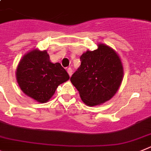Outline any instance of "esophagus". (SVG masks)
<instances>
[{
	"instance_id": "obj_1",
	"label": "esophagus",
	"mask_w": 151,
	"mask_h": 151,
	"mask_svg": "<svg viewBox=\"0 0 151 151\" xmlns=\"http://www.w3.org/2000/svg\"><path fill=\"white\" fill-rule=\"evenodd\" d=\"M67 71H68V74H69V76H71L72 75V72H73V70H72L71 68H68V69H67Z\"/></svg>"
}]
</instances>
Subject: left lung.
<instances>
[{"instance_id": "obj_1", "label": "left lung", "mask_w": 151, "mask_h": 151, "mask_svg": "<svg viewBox=\"0 0 151 151\" xmlns=\"http://www.w3.org/2000/svg\"><path fill=\"white\" fill-rule=\"evenodd\" d=\"M80 60L81 66L72 74L70 81L83 103L93 106L109 100L123 77L122 65L116 52L99 44L97 49L83 53Z\"/></svg>"}]
</instances>
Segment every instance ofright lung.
I'll list each match as a JSON object with an SVG mask.
<instances>
[{"instance_id": "1", "label": "right lung", "mask_w": 151, "mask_h": 151, "mask_svg": "<svg viewBox=\"0 0 151 151\" xmlns=\"http://www.w3.org/2000/svg\"><path fill=\"white\" fill-rule=\"evenodd\" d=\"M17 79L22 91L39 103H45L69 75L60 63L51 62L46 51L29 52L19 62Z\"/></svg>"}]
</instances>
